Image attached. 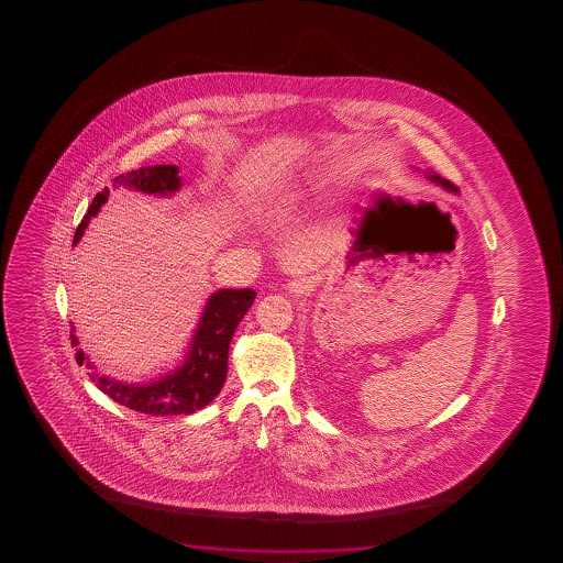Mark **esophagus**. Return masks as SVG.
<instances>
[{"label": "esophagus", "mask_w": 563, "mask_h": 563, "mask_svg": "<svg viewBox=\"0 0 563 563\" xmlns=\"http://www.w3.org/2000/svg\"><path fill=\"white\" fill-rule=\"evenodd\" d=\"M286 288L290 290V294H306L309 290V283L308 280H292Z\"/></svg>", "instance_id": "34e87169"}]
</instances>
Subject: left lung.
I'll use <instances>...</instances> for the list:
<instances>
[{
  "instance_id": "1",
  "label": "left lung",
  "mask_w": 563,
  "mask_h": 563,
  "mask_svg": "<svg viewBox=\"0 0 563 563\" xmlns=\"http://www.w3.org/2000/svg\"><path fill=\"white\" fill-rule=\"evenodd\" d=\"M429 178H431L432 183H437V185L444 186L446 190H450V192H457V188H455V185H452L450 180H444V178L439 177V175H429Z\"/></svg>"
}]
</instances>
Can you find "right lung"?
<instances>
[{
	"label": "right lung",
	"instance_id": "obj_1",
	"mask_svg": "<svg viewBox=\"0 0 563 563\" xmlns=\"http://www.w3.org/2000/svg\"><path fill=\"white\" fill-rule=\"evenodd\" d=\"M134 188L146 194L177 192L180 188L178 167L175 165H152L124 173L113 178V188ZM109 190L103 188L96 194L92 206L88 208L85 219L78 224L73 244H77L85 229L90 223L98 209L108 200ZM255 292L252 288L232 290L224 288L209 298L208 306L201 313L200 324L194 334L192 344L188 350L186 362L175 373L150 383V385H124L113 378L90 375L92 383L98 385L101 393L108 394L111 400L121 404L124 408L134 409L140 413L150 416H190L198 409L206 408L213 401L217 394L223 388L227 377V360L229 346L236 327L247 309L252 308ZM70 329V344L77 346L78 339ZM86 355L82 350L77 352V362L85 363ZM90 367V363H88Z\"/></svg>",
	"mask_w": 563,
	"mask_h": 563
}]
</instances>
